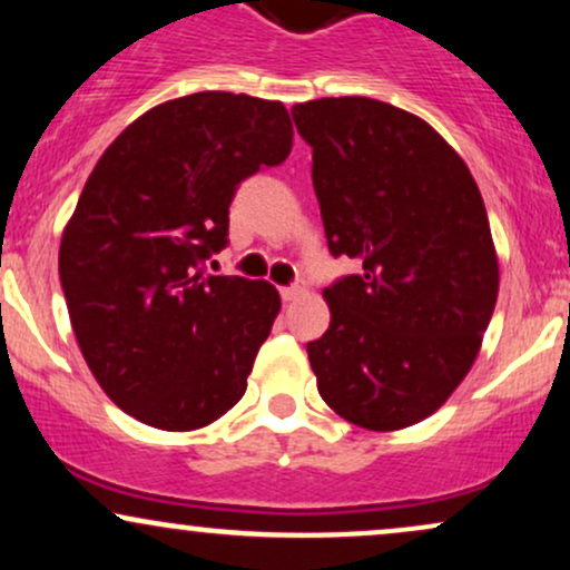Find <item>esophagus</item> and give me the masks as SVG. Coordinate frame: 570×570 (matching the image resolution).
I'll list each match as a JSON object with an SVG mask.
<instances>
[{"label":"esophagus","mask_w":570,"mask_h":570,"mask_svg":"<svg viewBox=\"0 0 570 570\" xmlns=\"http://www.w3.org/2000/svg\"><path fill=\"white\" fill-rule=\"evenodd\" d=\"M299 294H303V286H284V289H281V297H284V303H292V299H297Z\"/></svg>","instance_id":"34e87169"}]
</instances>
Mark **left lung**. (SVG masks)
Instances as JSON below:
<instances>
[{
	"label": "left lung",
	"mask_w": 570,
	"mask_h": 570,
	"mask_svg": "<svg viewBox=\"0 0 570 570\" xmlns=\"http://www.w3.org/2000/svg\"><path fill=\"white\" fill-rule=\"evenodd\" d=\"M335 257L362 273L324 289L332 322L307 343L318 394L370 431L421 423L480 353L499 257L466 163L421 117L364 96L292 107Z\"/></svg>",
	"instance_id": "obj_1"
}]
</instances>
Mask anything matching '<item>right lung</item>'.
Returning a JSON list of instances; mask_svg holds the SVG:
<instances>
[{"label": "right lung", "instance_id": "obj_1", "mask_svg": "<svg viewBox=\"0 0 570 570\" xmlns=\"http://www.w3.org/2000/svg\"><path fill=\"white\" fill-rule=\"evenodd\" d=\"M292 136L281 101L203 90L130 122L85 181L58 273L85 362L136 421L203 429L244 396L281 297L203 265L227 246L235 189Z\"/></svg>", "mask_w": 570, "mask_h": 570}]
</instances>
